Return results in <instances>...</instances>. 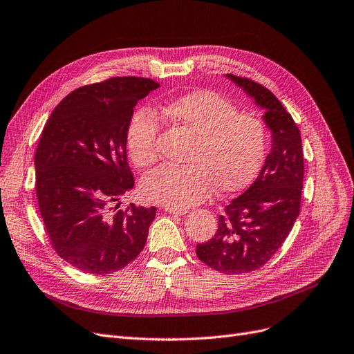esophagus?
<instances>
[{
    "instance_id": "obj_1",
    "label": "esophagus",
    "mask_w": 354,
    "mask_h": 354,
    "mask_svg": "<svg viewBox=\"0 0 354 354\" xmlns=\"http://www.w3.org/2000/svg\"><path fill=\"white\" fill-rule=\"evenodd\" d=\"M165 210L170 214H175V216H184L188 213V210H185V208H176V207H166Z\"/></svg>"
}]
</instances>
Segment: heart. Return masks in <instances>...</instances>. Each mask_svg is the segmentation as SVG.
Wrapping results in <instances>:
<instances>
[{
  "label": "heart",
  "mask_w": 354,
  "mask_h": 354,
  "mask_svg": "<svg viewBox=\"0 0 354 354\" xmlns=\"http://www.w3.org/2000/svg\"><path fill=\"white\" fill-rule=\"evenodd\" d=\"M165 121L191 137L185 166L166 165L142 180L141 192L151 203L188 207L204 201L214 188L233 192L250 185L264 163L268 131L259 118L241 113L229 99L213 90H192L167 100ZM159 120L138 109L127 128L129 159L149 167L159 159Z\"/></svg>",
  "instance_id": "obj_1"
}]
</instances>
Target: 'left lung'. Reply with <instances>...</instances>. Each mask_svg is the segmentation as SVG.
<instances>
[{"label": "left lung", "instance_id": "left-lung-1", "mask_svg": "<svg viewBox=\"0 0 354 354\" xmlns=\"http://www.w3.org/2000/svg\"><path fill=\"white\" fill-rule=\"evenodd\" d=\"M263 108L272 147L254 184L225 207L214 236L197 245L205 266L225 272H251L279 251L300 213L304 151L292 115L271 91L251 78L227 74Z\"/></svg>", "mask_w": 354, "mask_h": 354}]
</instances>
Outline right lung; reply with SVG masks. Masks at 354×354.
I'll return each instance as SVG.
<instances>
[{"label":"right lung","mask_w":354,"mask_h":354,"mask_svg":"<svg viewBox=\"0 0 354 354\" xmlns=\"http://www.w3.org/2000/svg\"><path fill=\"white\" fill-rule=\"evenodd\" d=\"M159 83L111 77L65 96L45 124L35 154L36 197L54 251L87 274H111L142 251L156 207L129 204L134 187L127 128L137 102Z\"/></svg>","instance_id":"right-lung-1"}]
</instances>
